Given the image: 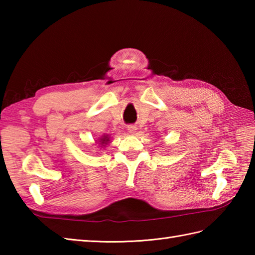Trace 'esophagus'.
Listing matches in <instances>:
<instances>
[{"label": "esophagus", "mask_w": 255, "mask_h": 255, "mask_svg": "<svg viewBox=\"0 0 255 255\" xmlns=\"http://www.w3.org/2000/svg\"><path fill=\"white\" fill-rule=\"evenodd\" d=\"M127 129H128V131L130 132V133H134V132H136V130H137V127L134 126V125H128Z\"/></svg>", "instance_id": "obj_1"}]
</instances>
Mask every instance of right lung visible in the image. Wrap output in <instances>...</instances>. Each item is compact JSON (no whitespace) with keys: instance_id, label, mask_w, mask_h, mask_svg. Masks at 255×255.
<instances>
[{"instance_id":"obj_1","label":"right lung","mask_w":255,"mask_h":255,"mask_svg":"<svg viewBox=\"0 0 255 255\" xmlns=\"http://www.w3.org/2000/svg\"><path fill=\"white\" fill-rule=\"evenodd\" d=\"M108 139H110V138H107V136H104V138H102L101 139V144H106L107 143V141H108Z\"/></svg>"}]
</instances>
